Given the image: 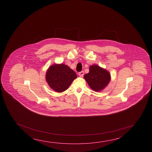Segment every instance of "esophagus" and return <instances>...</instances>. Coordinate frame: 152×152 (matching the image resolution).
Instances as JSON below:
<instances>
[{"label": "esophagus", "instance_id": "esophagus-1", "mask_svg": "<svg viewBox=\"0 0 152 152\" xmlns=\"http://www.w3.org/2000/svg\"><path fill=\"white\" fill-rule=\"evenodd\" d=\"M78 75H80V77H83V76L84 75V72L83 71H82L78 73Z\"/></svg>", "mask_w": 152, "mask_h": 152}]
</instances>
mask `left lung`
Masks as SVG:
<instances>
[{"label":"left lung","mask_w":152,"mask_h":152,"mask_svg":"<svg viewBox=\"0 0 152 152\" xmlns=\"http://www.w3.org/2000/svg\"><path fill=\"white\" fill-rule=\"evenodd\" d=\"M84 77L90 87L96 92L104 88L111 78L107 70L95 65L90 66L89 72L85 74Z\"/></svg>","instance_id":"obj_1"}]
</instances>
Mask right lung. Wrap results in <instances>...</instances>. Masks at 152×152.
I'll return each mask as SVG.
<instances>
[{"label": "right lung", "instance_id": "right-lung-1", "mask_svg": "<svg viewBox=\"0 0 152 152\" xmlns=\"http://www.w3.org/2000/svg\"><path fill=\"white\" fill-rule=\"evenodd\" d=\"M76 77L75 72L64 64L52 65L46 74V80L48 84L57 92L67 90Z\"/></svg>", "mask_w": 152, "mask_h": 152}]
</instances>
